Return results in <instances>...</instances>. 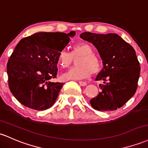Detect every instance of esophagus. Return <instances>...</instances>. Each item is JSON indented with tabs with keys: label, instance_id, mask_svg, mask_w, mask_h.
<instances>
[{
	"label": "esophagus",
	"instance_id": "esophagus-1",
	"mask_svg": "<svg viewBox=\"0 0 148 148\" xmlns=\"http://www.w3.org/2000/svg\"><path fill=\"white\" fill-rule=\"evenodd\" d=\"M79 85L82 86H87V83L84 82H79Z\"/></svg>",
	"mask_w": 148,
	"mask_h": 148
}]
</instances>
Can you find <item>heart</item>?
<instances>
[{
  "mask_svg": "<svg viewBox=\"0 0 148 148\" xmlns=\"http://www.w3.org/2000/svg\"><path fill=\"white\" fill-rule=\"evenodd\" d=\"M76 62L77 66L64 73L62 78L64 80H82L96 74L101 69L102 63L100 58L94 54V50L90 44L81 42L74 45L71 53L62 50L58 53V64L62 68H69Z\"/></svg>",
  "mask_w": 148,
  "mask_h": 148,
  "instance_id": "b5f03b06",
  "label": "heart"
}]
</instances>
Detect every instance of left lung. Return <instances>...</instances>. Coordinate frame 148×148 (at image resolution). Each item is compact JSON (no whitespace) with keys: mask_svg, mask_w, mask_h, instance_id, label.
Segmentation results:
<instances>
[{"mask_svg":"<svg viewBox=\"0 0 148 148\" xmlns=\"http://www.w3.org/2000/svg\"><path fill=\"white\" fill-rule=\"evenodd\" d=\"M80 37L95 45L103 60V69L97 76L101 92L90 100L98 111H113L122 107L137 90L140 66L136 51L116 34L84 32Z\"/></svg>","mask_w":148,"mask_h":148,"instance_id":"8db88e82","label":"left lung"}]
</instances>
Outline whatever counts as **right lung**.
Wrapping results in <instances>:
<instances>
[{
  "label": "right lung",
  "mask_w": 148,
  "mask_h": 148,
  "mask_svg": "<svg viewBox=\"0 0 148 148\" xmlns=\"http://www.w3.org/2000/svg\"><path fill=\"white\" fill-rule=\"evenodd\" d=\"M75 32H38L22 38L7 64L8 86L21 104L45 110L56 102L63 83L52 82L58 72V53Z\"/></svg>",
  "instance_id": "obj_1"
}]
</instances>
